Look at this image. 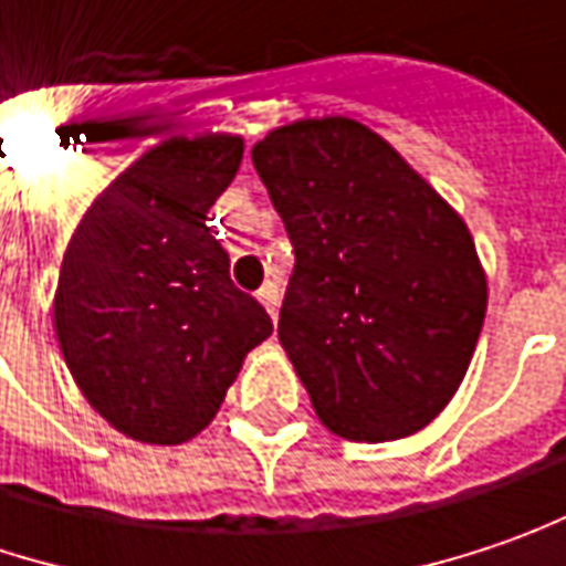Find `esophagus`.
Segmentation results:
<instances>
[{"label":"esophagus","mask_w":566,"mask_h":566,"mask_svg":"<svg viewBox=\"0 0 566 566\" xmlns=\"http://www.w3.org/2000/svg\"><path fill=\"white\" fill-rule=\"evenodd\" d=\"M258 300L266 305V312L276 318V305H280V290H276V283H263L261 290H258Z\"/></svg>","instance_id":"1"}]
</instances>
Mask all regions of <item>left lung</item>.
<instances>
[{"instance_id": "left-lung-1", "label": "left lung", "mask_w": 566, "mask_h": 566, "mask_svg": "<svg viewBox=\"0 0 566 566\" xmlns=\"http://www.w3.org/2000/svg\"><path fill=\"white\" fill-rule=\"evenodd\" d=\"M293 244L280 344L322 424L396 441L458 392L486 315L464 219L350 118H305L251 150Z\"/></svg>"}]
</instances>
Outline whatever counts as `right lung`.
Instances as JSON below:
<instances>
[{
  "label": "right lung",
  "mask_w": 566,
  "mask_h": 566,
  "mask_svg": "<svg viewBox=\"0 0 566 566\" xmlns=\"http://www.w3.org/2000/svg\"><path fill=\"white\" fill-rule=\"evenodd\" d=\"M241 154L231 135L157 144L90 206L63 254V360L90 406L135 441L199 434L244 354L273 332L206 224Z\"/></svg>",
  "instance_id": "obj_1"
}]
</instances>
